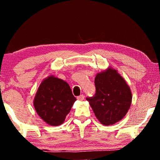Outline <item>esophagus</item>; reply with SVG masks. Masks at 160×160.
<instances>
[{
    "label": "esophagus",
    "mask_w": 160,
    "mask_h": 160,
    "mask_svg": "<svg viewBox=\"0 0 160 160\" xmlns=\"http://www.w3.org/2000/svg\"><path fill=\"white\" fill-rule=\"evenodd\" d=\"M84 98H85V96L83 95V94H81V95H80V96H78V97H77V99L79 100V101H82V100L84 99Z\"/></svg>",
    "instance_id": "34e87169"
}]
</instances>
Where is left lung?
<instances>
[{"instance_id": "obj_1", "label": "left lung", "mask_w": 160, "mask_h": 160, "mask_svg": "<svg viewBox=\"0 0 160 160\" xmlns=\"http://www.w3.org/2000/svg\"><path fill=\"white\" fill-rule=\"evenodd\" d=\"M96 94L88 97L97 118L102 124L109 126L118 122L128 112L132 102L130 87L118 70L109 67L96 75Z\"/></svg>"}]
</instances>
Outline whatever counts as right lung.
<instances>
[{
	"mask_svg": "<svg viewBox=\"0 0 160 160\" xmlns=\"http://www.w3.org/2000/svg\"><path fill=\"white\" fill-rule=\"evenodd\" d=\"M75 101L66 81L49 75L42 81L33 103L37 113L44 122L58 126L63 123Z\"/></svg>",
	"mask_w": 160,
	"mask_h": 160,
	"instance_id": "right-lung-1",
	"label": "right lung"
}]
</instances>
